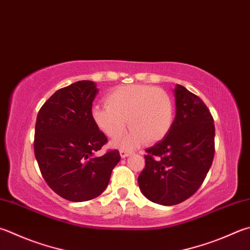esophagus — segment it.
I'll list each match as a JSON object with an SVG mask.
<instances>
[{"instance_id": "1", "label": "esophagus", "mask_w": 250, "mask_h": 250, "mask_svg": "<svg viewBox=\"0 0 250 250\" xmlns=\"http://www.w3.org/2000/svg\"><path fill=\"white\" fill-rule=\"evenodd\" d=\"M120 153H121V157L122 158H126V157H128V155L131 154V151H127V150L122 149L121 151H120Z\"/></svg>"}]
</instances>
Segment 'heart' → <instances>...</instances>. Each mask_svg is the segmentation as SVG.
<instances>
[{"instance_id":"1","label":"heart","mask_w":250,"mask_h":250,"mask_svg":"<svg viewBox=\"0 0 250 250\" xmlns=\"http://www.w3.org/2000/svg\"><path fill=\"white\" fill-rule=\"evenodd\" d=\"M105 105L92 110V120L106 137L115 139L127 126L130 131L117 141L119 147L131 148L162 140L174 121V104L168 93L149 84H125L107 93Z\"/></svg>"}]
</instances>
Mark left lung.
<instances>
[{
  "label": "left lung",
  "mask_w": 250,
  "mask_h": 250,
  "mask_svg": "<svg viewBox=\"0 0 250 250\" xmlns=\"http://www.w3.org/2000/svg\"><path fill=\"white\" fill-rule=\"evenodd\" d=\"M176 115L167 135L146 149V166L138 185L146 198L174 206L199 189L214 157V123L208 106L177 84Z\"/></svg>",
  "instance_id": "8db88e82"
}]
</instances>
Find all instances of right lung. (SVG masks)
Returning <instances> with one entry per match:
<instances>
[{
  "instance_id": "1",
  "label": "right lung",
  "mask_w": 250,
  "mask_h": 250,
  "mask_svg": "<svg viewBox=\"0 0 250 250\" xmlns=\"http://www.w3.org/2000/svg\"><path fill=\"white\" fill-rule=\"evenodd\" d=\"M97 93L93 82L74 83L54 92L37 116L34 149L40 172L51 189L69 201L101 195L121 160L116 149L95 155L107 143L91 115Z\"/></svg>"
}]
</instances>
